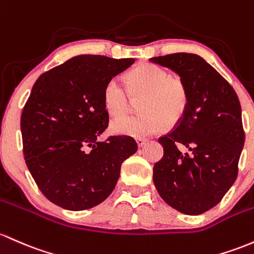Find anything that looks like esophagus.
<instances>
[{
	"instance_id": "1",
	"label": "esophagus",
	"mask_w": 254,
	"mask_h": 254,
	"mask_svg": "<svg viewBox=\"0 0 254 254\" xmlns=\"http://www.w3.org/2000/svg\"><path fill=\"white\" fill-rule=\"evenodd\" d=\"M136 143H137V146L141 148V147H143L144 144L147 143V140L146 138H136Z\"/></svg>"
}]
</instances>
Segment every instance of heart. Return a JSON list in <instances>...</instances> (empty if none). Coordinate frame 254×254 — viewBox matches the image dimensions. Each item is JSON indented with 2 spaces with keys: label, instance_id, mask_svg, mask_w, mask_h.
<instances>
[{
  "label": "heart",
  "instance_id": "b5f03b06",
  "mask_svg": "<svg viewBox=\"0 0 254 254\" xmlns=\"http://www.w3.org/2000/svg\"><path fill=\"white\" fill-rule=\"evenodd\" d=\"M141 100L136 117H118L132 109L133 101ZM189 102L188 89L181 77L152 64H142L127 74V88L119 78L108 80L104 104L111 116V130L117 135L143 137L174 127L182 121Z\"/></svg>",
  "mask_w": 254,
  "mask_h": 254
}]
</instances>
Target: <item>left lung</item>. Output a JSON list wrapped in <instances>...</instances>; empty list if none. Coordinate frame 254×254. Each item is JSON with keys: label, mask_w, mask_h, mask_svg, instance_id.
I'll use <instances>...</instances> for the list:
<instances>
[{"label": "left lung", "mask_w": 254, "mask_h": 254, "mask_svg": "<svg viewBox=\"0 0 254 254\" xmlns=\"http://www.w3.org/2000/svg\"><path fill=\"white\" fill-rule=\"evenodd\" d=\"M149 60L176 72L189 94L182 121L159 138L164 155L153 168L155 188L175 210L201 214L221 201L238 177L245 143L240 101L199 55L175 53Z\"/></svg>", "instance_id": "left-lung-1"}]
</instances>
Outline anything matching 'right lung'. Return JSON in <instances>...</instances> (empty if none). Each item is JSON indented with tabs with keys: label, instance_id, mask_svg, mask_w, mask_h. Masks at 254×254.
Wrapping results in <instances>:
<instances>
[{
	"label": "right lung",
	"instance_id": "obj_1",
	"mask_svg": "<svg viewBox=\"0 0 254 254\" xmlns=\"http://www.w3.org/2000/svg\"><path fill=\"white\" fill-rule=\"evenodd\" d=\"M135 59L78 55L41 74L21 113L25 163L53 204L82 211L101 204L123 161L137 150L130 136L97 141L108 127L104 90Z\"/></svg>",
	"mask_w": 254,
	"mask_h": 254
}]
</instances>
